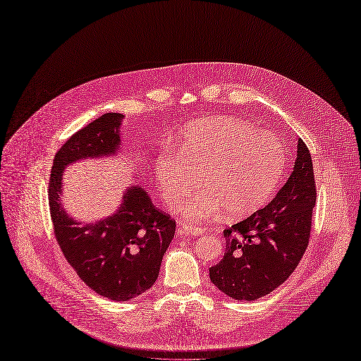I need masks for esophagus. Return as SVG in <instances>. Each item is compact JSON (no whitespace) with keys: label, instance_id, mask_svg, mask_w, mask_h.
<instances>
[{"label":"esophagus","instance_id":"1","mask_svg":"<svg viewBox=\"0 0 361 361\" xmlns=\"http://www.w3.org/2000/svg\"><path fill=\"white\" fill-rule=\"evenodd\" d=\"M178 233L182 235H200L204 233V228L190 226V224H182V226H179L178 228Z\"/></svg>","mask_w":361,"mask_h":361}]
</instances>
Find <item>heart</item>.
<instances>
[{"mask_svg":"<svg viewBox=\"0 0 361 361\" xmlns=\"http://www.w3.org/2000/svg\"><path fill=\"white\" fill-rule=\"evenodd\" d=\"M287 170L276 134L219 118L186 130L178 155L157 161V180L170 207H179L198 186L203 191L183 209L185 218L206 221L227 210L239 218L255 212L275 192Z\"/></svg>","mask_w":361,"mask_h":361,"instance_id":"1","label":"heart"}]
</instances>
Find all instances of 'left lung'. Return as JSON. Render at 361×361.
I'll return each mask as SVG.
<instances>
[{"instance_id":"obj_1","label":"left lung","mask_w":361,"mask_h":361,"mask_svg":"<svg viewBox=\"0 0 361 361\" xmlns=\"http://www.w3.org/2000/svg\"><path fill=\"white\" fill-rule=\"evenodd\" d=\"M315 203L312 158L300 139L294 170L276 197L224 230L226 254L209 269L212 283L235 300H257L276 290L306 251Z\"/></svg>"}]
</instances>
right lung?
Here are the masks:
<instances>
[{
  "label": "right lung",
  "instance_id": "1",
  "mask_svg": "<svg viewBox=\"0 0 361 361\" xmlns=\"http://www.w3.org/2000/svg\"><path fill=\"white\" fill-rule=\"evenodd\" d=\"M121 114H106L74 133L55 154L49 178V209L55 239L88 287L115 302H127L155 283L163 255L175 238L176 221L157 209L140 186L123 195L118 214L97 224L68 218L59 203L61 175L76 159L114 154Z\"/></svg>",
  "mask_w": 361,
  "mask_h": 361
}]
</instances>
